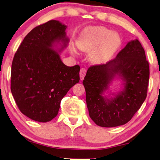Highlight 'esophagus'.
<instances>
[{"label":"esophagus","instance_id":"obj_1","mask_svg":"<svg viewBox=\"0 0 160 160\" xmlns=\"http://www.w3.org/2000/svg\"><path fill=\"white\" fill-rule=\"evenodd\" d=\"M86 69H85V68H82V69H81L80 73H79L80 79L81 80H83V78H84V77L86 76Z\"/></svg>","mask_w":160,"mask_h":160}]
</instances>
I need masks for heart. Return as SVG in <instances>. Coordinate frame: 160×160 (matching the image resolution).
<instances>
[{
    "instance_id": "obj_1",
    "label": "heart",
    "mask_w": 160,
    "mask_h": 160,
    "mask_svg": "<svg viewBox=\"0 0 160 160\" xmlns=\"http://www.w3.org/2000/svg\"><path fill=\"white\" fill-rule=\"evenodd\" d=\"M78 48L83 52H91L90 62L102 64L108 62L116 53L120 45V37L102 26L85 29L77 40Z\"/></svg>"
}]
</instances>
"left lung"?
<instances>
[{
  "label": "left lung",
  "instance_id": "left-lung-1",
  "mask_svg": "<svg viewBox=\"0 0 160 160\" xmlns=\"http://www.w3.org/2000/svg\"><path fill=\"white\" fill-rule=\"evenodd\" d=\"M149 77L145 49L137 39L129 42L114 59L91 67L83 81L91 118L104 128L127 123L145 100ZM116 80L122 81V87L113 93L110 86Z\"/></svg>",
  "mask_w": 160,
  "mask_h": 160
}]
</instances>
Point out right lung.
Listing matches in <instances>:
<instances>
[{
    "instance_id": "right-lung-1",
    "label": "right lung",
    "mask_w": 160,
    "mask_h": 160,
    "mask_svg": "<svg viewBox=\"0 0 160 160\" xmlns=\"http://www.w3.org/2000/svg\"><path fill=\"white\" fill-rule=\"evenodd\" d=\"M67 28L52 20L32 29L12 60V96L21 112L35 121L55 118L62 99L79 82L80 67H67L60 57L69 42Z\"/></svg>"
}]
</instances>
